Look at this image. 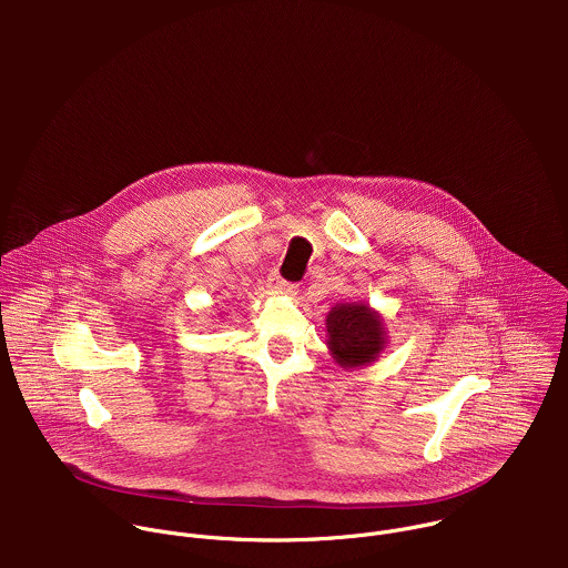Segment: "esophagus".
I'll return each instance as SVG.
<instances>
[{
  "label": "esophagus",
  "mask_w": 568,
  "mask_h": 568,
  "mask_svg": "<svg viewBox=\"0 0 568 568\" xmlns=\"http://www.w3.org/2000/svg\"><path fill=\"white\" fill-rule=\"evenodd\" d=\"M270 290L276 292V294H296V283H290L285 281L281 274H272L270 281H267Z\"/></svg>",
  "instance_id": "1"
}]
</instances>
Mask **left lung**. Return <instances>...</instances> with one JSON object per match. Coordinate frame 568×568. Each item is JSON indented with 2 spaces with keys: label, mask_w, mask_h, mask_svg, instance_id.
<instances>
[{
  "label": "left lung",
  "mask_w": 568,
  "mask_h": 568,
  "mask_svg": "<svg viewBox=\"0 0 568 568\" xmlns=\"http://www.w3.org/2000/svg\"><path fill=\"white\" fill-rule=\"evenodd\" d=\"M328 348L342 368L375 362L386 346L384 318L366 303H337L326 318Z\"/></svg>",
  "instance_id": "8db88e82"
}]
</instances>
